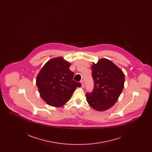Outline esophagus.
<instances>
[{
	"label": "esophagus",
	"instance_id": "1",
	"mask_svg": "<svg viewBox=\"0 0 152 152\" xmlns=\"http://www.w3.org/2000/svg\"><path fill=\"white\" fill-rule=\"evenodd\" d=\"M80 83L81 84V86H82V87H84V81H83V80H81Z\"/></svg>",
	"mask_w": 152,
	"mask_h": 152
}]
</instances>
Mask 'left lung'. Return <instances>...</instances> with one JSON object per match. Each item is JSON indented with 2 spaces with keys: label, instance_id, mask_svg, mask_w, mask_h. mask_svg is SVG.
<instances>
[{
  "label": "left lung",
  "instance_id": "1",
  "mask_svg": "<svg viewBox=\"0 0 152 152\" xmlns=\"http://www.w3.org/2000/svg\"><path fill=\"white\" fill-rule=\"evenodd\" d=\"M94 89L86 94L88 104L97 111H105L112 107L123 91L125 75L111 60L102 58L91 66Z\"/></svg>",
  "mask_w": 152,
  "mask_h": 152
}]
</instances>
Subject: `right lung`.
I'll use <instances>...</instances> for the list:
<instances>
[{"label": "right lung", "mask_w": 152, "mask_h": 152, "mask_svg": "<svg viewBox=\"0 0 152 152\" xmlns=\"http://www.w3.org/2000/svg\"><path fill=\"white\" fill-rule=\"evenodd\" d=\"M71 63L63 57L50 59L36 77V84L42 99L49 105L60 107L69 101L80 83L73 80Z\"/></svg>", "instance_id": "obj_1"}]
</instances>
